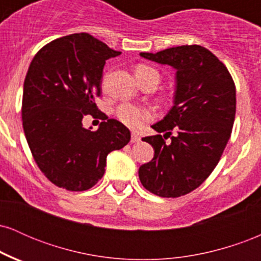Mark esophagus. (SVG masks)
I'll list each match as a JSON object with an SVG mask.
<instances>
[{
  "label": "esophagus",
  "mask_w": 261,
  "mask_h": 261,
  "mask_svg": "<svg viewBox=\"0 0 261 261\" xmlns=\"http://www.w3.org/2000/svg\"><path fill=\"white\" fill-rule=\"evenodd\" d=\"M140 141V136L137 134H135V133H133L131 134V142H139Z\"/></svg>",
  "instance_id": "34e87169"
}]
</instances>
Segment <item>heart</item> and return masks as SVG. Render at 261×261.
<instances>
[{"label": "heart", "instance_id": "1", "mask_svg": "<svg viewBox=\"0 0 261 261\" xmlns=\"http://www.w3.org/2000/svg\"><path fill=\"white\" fill-rule=\"evenodd\" d=\"M135 72H136V77L147 76V74H155V76H158V72L154 68L146 65L137 66ZM104 82H106V79H104ZM115 114L116 118H118V120L120 121L121 124L136 130V128H140L142 126L145 122L151 120V119L153 118L154 112L148 107H141L136 106V104L124 103L116 109Z\"/></svg>", "mask_w": 261, "mask_h": 261}]
</instances>
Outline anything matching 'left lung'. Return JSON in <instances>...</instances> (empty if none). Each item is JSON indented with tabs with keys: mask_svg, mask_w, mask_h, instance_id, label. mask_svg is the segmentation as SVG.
I'll use <instances>...</instances> for the list:
<instances>
[{
	"mask_svg": "<svg viewBox=\"0 0 261 261\" xmlns=\"http://www.w3.org/2000/svg\"><path fill=\"white\" fill-rule=\"evenodd\" d=\"M140 55L176 70L174 106L152 125L158 135L142 139L152 145L154 157L140 167L141 184L161 197L187 195L208 178L228 142L236 118L234 82L223 62L200 45Z\"/></svg>",
	"mask_w": 261,
	"mask_h": 261,
	"instance_id": "left-lung-1",
	"label": "left lung"
}]
</instances>
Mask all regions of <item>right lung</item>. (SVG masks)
Segmentation results:
<instances>
[{"label":"right lung","mask_w":261,"mask_h":261,"mask_svg":"<svg viewBox=\"0 0 261 261\" xmlns=\"http://www.w3.org/2000/svg\"><path fill=\"white\" fill-rule=\"evenodd\" d=\"M88 33L55 39L32 60L23 88L25 139L39 169L56 187L83 191L104 175L107 155L126 146L128 128L98 109L106 60L120 55ZM104 122L85 129L83 116Z\"/></svg>","instance_id":"obj_1"}]
</instances>
